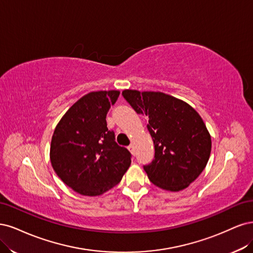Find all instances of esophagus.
Returning <instances> with one entry per match:
<instances>
[{
	"label": "esophagus",
	"mask_w": 253,
	"mask_h": 253,
	"mask_svg": "<svg viewBox=\"0 0 253 253\" xmlns=\"http://www.w3.org/2000/svg\"><path fill=\"white\" fill-rule=\"evenodd\" d=\"M128 149H129V151L131 152V153H134V146L132 144L128 146Z\"/></svg>",
	"instance_id": "34e87169"
}]
</instances>
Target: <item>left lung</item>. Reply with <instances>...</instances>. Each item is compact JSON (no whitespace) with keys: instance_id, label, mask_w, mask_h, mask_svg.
Returning <instances> with one entry per match:
<instances>
[{"instance_id":"left-lung-1","label":"left lung","mask_w":253,"mask_h":253,"mask_svg":"<svg viewBox=\"0 0 253 253\" xmlns=\"http://www.w3.org/2000/svg\"><path fill=\"white\" fill-rule=\"evenodd\" d=\"M122 95L148 120L154 158L144 170L150 182L169 191L188 187L206 167L211 151V137L199 113L163 92L124 90Z\"/></svg>"}]
</instances>
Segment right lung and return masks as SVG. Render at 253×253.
<instances>
[{"label": "right lung", "instance_id": "add662e5", "mask_svg": "<svg viewBox=\"0 0 253 253\" xmlns=\"http://www.w3.org/2000/svg\"><path fill=\"white\" fill-rule=\"evenodd\" d=\"M119 91H95L73 104L55 127L51 165L61 180L80 194L100 195L123 177L131 153L118 145L106 116Z\"/></svg>", "mask_w": 253, "mask_h": 253}]
</instances>
